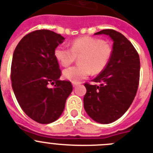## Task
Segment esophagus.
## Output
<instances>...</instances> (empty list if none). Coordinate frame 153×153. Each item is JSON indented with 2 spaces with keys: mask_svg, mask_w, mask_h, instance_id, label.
I'll return each instance as SVG.
<instances>
[{
  "mask_svg": "<svg viewBox=\"0 0 153 153\" xmlns=\"http://www.w3.org/2000/svg\"><path fill=\"white\" fill-rule=\"evenodd\" d=\"M72 85H73V87H76L78 85H79V82H73Z\"/></svg>",
  "mask_w": 153,
  "mask_h": 153,
  "instance_id": "1",
  "label": "esophagus"
}]
</instances>
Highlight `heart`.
I'll list each match as a JSON object with an SVG mask.
<instances>
[{"mask_svg": "<svg viewBox=\"0 0 153 153\" xmlns=\"http://www.w3.org/2000/svg\"><path fill=\"white\" fill-rule=\"evenodd\" d=\"M112 47L101 39L91 36L77 38L71 43V48L57 47L55 57L61 65L68 67L79 57V65L65 69L64 77L71 82H79L91 72L100 74L106 68L112 57Z\"/></svg>", "mask_w": 153, "mask_h": 153, "instance_id": "1", "label": "heart"}]
</instances>
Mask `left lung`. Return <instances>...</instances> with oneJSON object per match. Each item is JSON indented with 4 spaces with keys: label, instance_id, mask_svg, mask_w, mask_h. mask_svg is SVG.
Here are the masks:
<instances>
[{
    "label": "left lung",
    "instance_id": "1",
    "mask_svg": "<svg viewBox=\"0 0 153 153\" xmlns=\"http://www.w3.org/2000/svg\"><path fill=\"white\" fill-rule=\"evenodd\" d=\"M114 41L113 53L106 68L92 82L85 83L84 108L92 120L110 124L123 116L130 107L138 90L140 60L138 52L126 37L114 29H103Z\"/></svg>",
    "mask_w": 153,
    "mask_h": 153
}]
</instances>
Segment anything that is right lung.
Returning <instances> with one entry per match:
<instances>
[{
	"label": "right lung",
	"instance_id": "add662e5",
	"mask_svg": "<svg viewBox=\"0 0 153 153\" xmlns=\"http://www.w3.org/2000/svg\"><path fill=\"white\" fill-rule=\"evenodd\" d=\"M65 38L60 34L39 29L28 33L15 48L11 68V85L19 104L31 119L50 124L65 110L72 92L70 81H61V71L54 51ZM53 84V88H49Z\"/></svg>",
	"mask_w": 153,
	"mask_h": 153
}]
</instances>
